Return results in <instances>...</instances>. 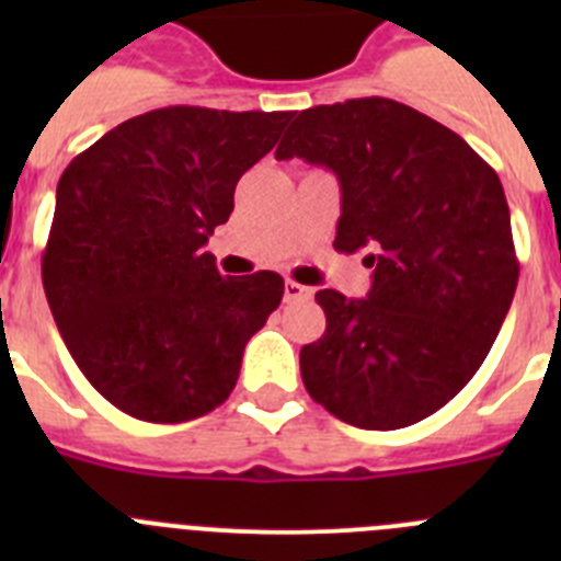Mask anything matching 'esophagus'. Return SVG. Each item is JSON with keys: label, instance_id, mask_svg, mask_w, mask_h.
Segmentation results:
<instances>
[{"label": "esophagus", "instance_id": "esophagus-1", "mask_svg": "<svg viewBox=\"0 0 561 561\" xmlns=\"http://www.w3.org/2000/svg\"><path fill=\"white\" fill-rule=\"evenodd\" d=\"M311 297V289L304 284H297V280H286L284 286V300L286 304H291V300H309Z\"/></svg>", "mask_w": 561, "mask_h": 561}]
</instances>
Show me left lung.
<instances>
[{
  "label": "left lung",
  "mask_w": 561,
  "mask_h": 561,
  "mask_svg": "<svg viewBox=\"0 0 561 561\" xmlns=\"http://www.w3.org/2000/svg\"><path fill=\"white\" fill-rule=\"evenodd\" d=\"M275 157L336 173L334 250H368L374 266L365 300L317 291L325 334L300 351L306 390L362 430L427 419L478 374L517 289L500 176L453 128L390 98L306 108Z\"/></svg>",
  "instance_id": "left-lung-1"
}]
</instances>
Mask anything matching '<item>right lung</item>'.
<instances>
[{
	"label": "right lung",
	"instance_id": "add662e5",
	"mask_svg": "<svg viewBox=\"0 0 561 561\" xmlns=\"http://www.w3.org/2000/svg\"><path fill=\"white\" fill-rule=\"evenodd\" d=\"M289 117L153 108L61 173L44 295L81 374L123 413L180 424L236 388L244 345L280 306L284 277H221L205 244Z\"/></svg>",
	"mask_w": 561,
	"mask_h": 561
}]
</instances>
